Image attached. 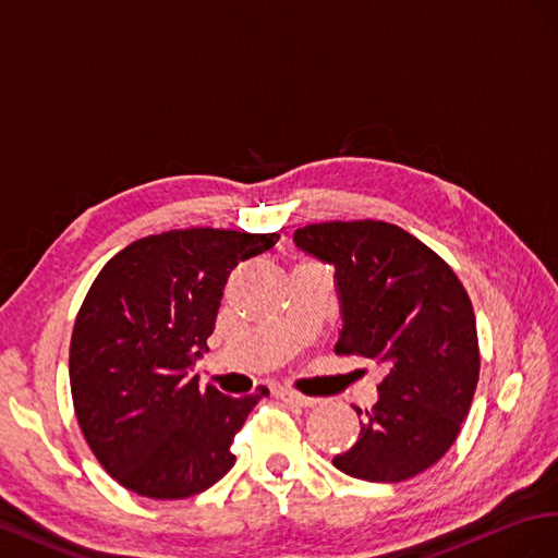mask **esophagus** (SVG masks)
Wrapping results in <instances>:
<instances>
[{
  "label": "esophagus",
  "mask_w": 558,
  "mask_h": 558,
  "mask_svg": "<svg viewBox=\"0 0 558 558\" xmlns=\"http://www.w3.org/2000/svg\"><path fill=\"white\" fill-rule=\"evenodd\" d=\"M278 397L280 400L284 402V404H292V407H301V409H306V407H313L317 400L315 397H306V395H301V392H296V390H290V388H282L280 392H278Z\"/></svg>",
  "instance_id": "obj_1"
}]
</instances>
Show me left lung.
<instances>
[{"label":"left lung","mask_w":558,"mask_h":558,"mask_svg":"<svg viewBox=\"0 0 558 558\" xmlns=\"http://www.w3.org/2000/svg\"><path fill=\"white\" fill-rule=\"evenodd\" d=\"M294 245L333 266L343 327L337 353L384 364L360 437L333 468L395 484L451 449L480 380L470 296L451 266L388 221H325L294 231Z\"/></svg>","instance_id":"1"}]
</instances>
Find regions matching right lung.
Instances as JSON below:
<instances>
[{
	"instance_id": "add662e5",
	"label": "right lung",
	"mask_w": 558,
	"mask_h": 558,
	"mask_svg": "<svg viewBox=\"0 0 558 558\" xmlns=\"http://www.w3.org/2000/svg\"><path fill=\"white\" fill-rule=\"evenodd\" d=\"M278 238L225 229L147 235L90 284L70 343L74 411L100 465L137 496H196L233 468V437L264 392L221 395L201 388L191 369L231 270Z\"/></svg>"
}]
</instances>
